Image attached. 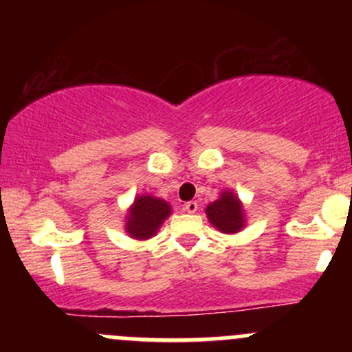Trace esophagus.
I'll use <instances>...</instances> for the list:
<instances>
[{"instance_id":"esophagus-1","label":"esophagus","mask_w":352,"mask_h":352,"mask_svg":"<svg viewBox=\"0 0 352 352\" xmlns=\"http://www.w3.org/2000/svg\"><path fill=\"white\" fill-rule=\"evenodd\" d=\"M185 210H187L188 213H195L197 210H199V204H197L195 200H190L185 204Z\"/></svg>"}]
</instances>
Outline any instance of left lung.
<instances>
[{
    "instance_id": "1",
    "label": "left lung",
    "mask_w": 352,
    "mask_h": 352,
    "mask_svg": "<svg viewBox=\"0 0 352 352\" xmlns=\"http://www.w3.org/2000/svg\"><path fill=\"white\" fill-rule=\"evenodd\" d=\"M205 212L210 223L223 233H236L243 228V208L233 193L225 192L217 201L210 204Z\"/></svg>"
}]
</instances>
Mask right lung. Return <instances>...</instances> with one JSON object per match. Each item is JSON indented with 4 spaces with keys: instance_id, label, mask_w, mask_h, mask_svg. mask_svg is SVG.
Returning a JSON list of instances; mask_svg holds the SVG:
<instances>
[{
    "instance_id": "obj_1",
    "label": "right lung",
    "mask_w": 352,
    "mask_h": 352,
    "mask_svg": "<svg viewBox=\"0 0 352 352\" xmlns=\"http://www.w3.org/2000/svg\"><path fill=\"white\" fill-rule=\"evenodd\" d=\"M168 215H170V205L165 200L151 195L137 197L129 212L125 227H127L129 235L145 240L155 235Z\"/></svg>"
}]
</instances>
